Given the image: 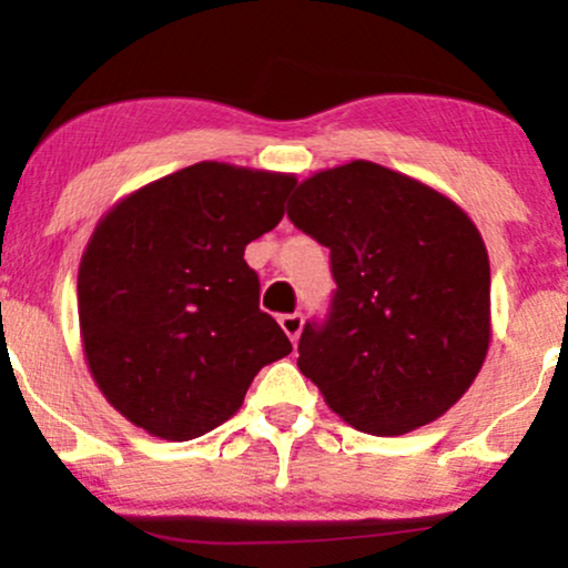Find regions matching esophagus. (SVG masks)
<instances>
[{
    "label": "esophagus",
    "instance_id": "obj_1",
    "mask_svg": "<svg viewBox=\"0 0 568 568\" xmlns=\"http://www.w3.org/2000/svg\"><path fill=\"white\" fill-rule=\"evenodd\" d=\"M280 328H283L285 336H288L291 342L296 344L298 336H302V328H304V315H302V312H293V315H283V317H280Z\"/></svg>",
    "mask_w": 568,
    "mask_h": 568
}]
</instances>
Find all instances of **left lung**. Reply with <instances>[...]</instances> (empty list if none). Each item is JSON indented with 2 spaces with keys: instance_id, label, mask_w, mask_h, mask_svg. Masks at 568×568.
Segmentation results:
<instances>
[{
  "instance_id": "obj_1",
  "label": "left lung",
  "mask_w": 568,
  "mask_h": 568,
  "mask_svg": "<svg viewBox=\"0 0 568 568\" xmlns=\"http://www.w3.org/2000/svg\"><path fill=\"white\" fill-rule=\"evenodd\" d=\"M288 219L331 251L336 291L298 371L352 427L403 435L470 389L491 342L478 226L433 186L368 160L302 181Z\"/></svg>"
}]
</instances>
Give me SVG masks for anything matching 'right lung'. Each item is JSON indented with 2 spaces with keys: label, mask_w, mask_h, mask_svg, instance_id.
Returning a JSON list of instances; mask_svg holds the SVG:
<instances>
[{
  "label": "right lung",
  "mask_w": 568,
  "mask_h": 568,
  "mask_svg": "<svg viewBox=\"0 0 568 568\" xmlns=\"http://www.w3.org/2000/svg\"><path fill=\"white\" fill-rule=\"evenodd\" d=\"M293 186L291 173L197 162L98 221L77 277L82 349L98 389L135 427L200 438L291 352L258 310V275L243 256L280 224Z\"/></svg>",
  "instance_id": "1"
}]
</instances>
